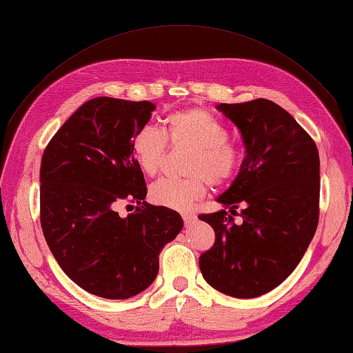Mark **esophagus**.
Listing matches in <instances>:
<instances>
[{"label": "esophagus", "instance_id": "34e87169", "mask_svg": "<svg viewBox=\"0 0 353 353\" xmlns=\"http://www.w3.org/2000/svg\"><path fill=\"white\" fill-rule=\"evenodd\" d=\"M181 216H183V220H184V225L185 226H192L193 223L196 221V216H194V214H192V212H183Z\"/></svg>", "mask_w": 353, "mask_h": 353}]
</instances>
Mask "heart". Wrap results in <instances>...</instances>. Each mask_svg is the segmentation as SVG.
Masks as SVG:
<instances>
[{
    "instance_id": "b5f03b06",
    "label": "heart",
    "mask_w": 353,
    "mask_h": 353,
    "mask_svg": "<svg viewBox=\"0 0 353 353\" xmlns=\"http://www.w3.org/2000/svg\"><path fill=\"white\" fill-rule=\"evenodd\" d=\"M168 142L174 148H188L184 166L185 178H165L151 187L154 203L184 211L212 187H225L234 179L243 163V150L228 139V128L208 110L193 108L175 112L166 118V133L145 125L132 139L137 166L148 176H156L163 168Z\"/></svg>"
}]
</instances>
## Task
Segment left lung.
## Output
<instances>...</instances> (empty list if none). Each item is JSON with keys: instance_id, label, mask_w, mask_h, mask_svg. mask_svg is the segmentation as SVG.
I'll return each mask as SVG.
<instances>
[{"instance_id": "1", "label": "left lung", "mask_w": 353, "mask_h": 353, "mask_svg": "<svg viewBox=\"0 0 353 353\" xmlns=\"http://www.w3.org/2000/svg\"><path fill=\"white\" fill-rule=\"evenodd\" d=\"M245 145L235 181L217 202L225 210L201 214L216 234L201 254L210 286L234 298H256L277 288L296 268L319 223V152L312 136L277 103L256 99L217 106Z\"/></svg>"}]
</instances>
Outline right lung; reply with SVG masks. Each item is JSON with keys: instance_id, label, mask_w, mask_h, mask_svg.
<instances>
[{"instance_id": "obj_1", "label": "right lung", "mask_w": 353, "mask_h": 353, "mask_svg": "<svg viewBox=\"0 0 353 353\" xmlns=\"http://www.w3.org/2000/svg\"><path fill=\"white\" fill-rule=\"evenodd\" d=\"M154 109L147 100L85 101L41 157L43 235L67 276L101 298L127 299L147 289L163 247L183 229L176 211L143 201L147 184L132 139ZM123 201L141 206L121 218L116 208Z\"/></svg>"}]
</instances>
